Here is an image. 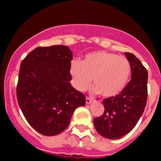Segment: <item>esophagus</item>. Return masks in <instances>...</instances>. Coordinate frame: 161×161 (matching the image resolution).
<instances>
[{
    "label": "esophagus",
    "instance_id": "34e87169",
    "mask_svg": "<svg viewBox=\"0 0 161 161\" xmlns=\"http://www.w3.org/2000/svg\"><path fill=\"white\" fill-rule=\"evenodd\" d=\"M92 101H93V98L92 97H89L88 96L85 97V102H86V104H89Z\"/></svg>",
    "mask_w": 161,
    "mask_h": 161
}]
</instances>
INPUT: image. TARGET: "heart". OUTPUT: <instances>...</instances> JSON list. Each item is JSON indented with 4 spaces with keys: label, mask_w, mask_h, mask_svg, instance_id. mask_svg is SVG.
I'll use <instances>...</instances> for the list:
<instances>
[{
    "label": "heart",
    "mask_w": 161,
    "mask_h": 161,
    "mask_svg": "<svg viewBox=\"0 0 161 161\" xmlns=\"http://www.w3.org/2000/svg\"><path fill=\"white\" fill-rule=\"evenodd\" d=\"M130 72L128 59L105 51L88 54L82 62L73 60L70 66L74 87L85 91L93 78L94 90L103 97L118 94L126 85Z\"/></svg>",
    "instance_id": "heart-1"
}]
</instances>
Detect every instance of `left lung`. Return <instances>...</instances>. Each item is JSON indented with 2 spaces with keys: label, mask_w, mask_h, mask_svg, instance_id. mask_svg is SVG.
I'll use <instances>...</instances> for the list:
<instances>
[{
  "label": "left lung",
  "mask_w": 161,
  "mask_h": 161,
  "mask_svg": "<svg viewBox=\"0 0 161 161\" xmlns=\"http://www.w3.org/2000/svg\"><path fill=\"white\" fill-rule=\"evenodd\" d=\"M131 69V80L119 94L104 99L105 111L93 119L103 137L117 139L128 134L144 111L147 99V71L132 53L125 52Z\"/></svg>",
  "instance_id": "left-lung-1"
}]
</instances>
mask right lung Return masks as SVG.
Masks as SVG:
<instances>
[{
  "mask_svg": "<svg viewBox=\"0 0 161 161\" xmlns=\"http://www.w3.org/2000/svg\"><path fill=\"white\" fill-rule=\"evenodd\" d=\"M72 53L67 46L38 47L22 61L17 98L33 128L52 136L64 130L74 110L85 105V94L70 84Z\"/></svg>",
  "mask_w": 161,
  "mask_h": 161,
  "instance_id": "right-lung-1",
  "label": "right lung"
}]
</instances>
